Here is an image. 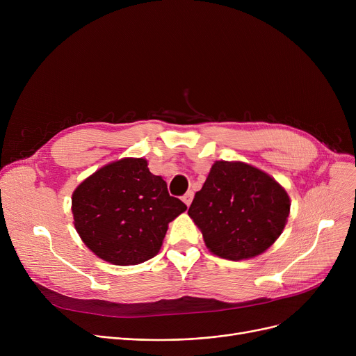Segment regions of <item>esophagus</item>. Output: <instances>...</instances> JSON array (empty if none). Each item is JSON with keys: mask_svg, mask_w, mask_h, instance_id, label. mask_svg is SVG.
I'll return each instance as SVG.
<instances>
[{"mask_svg": "<svg viewBox=\"0 0 356 356\" xmlns=\"http://www.w3.org/2000/svg\"><path fill=\"white\" fill-rule=\"evenodd\" d=\"M181 200L188 204V207H191V203H192V200H193V192L192 191H189L188 193H184V196L181 197Z\"/></svg>", "mask_w": 356, "mask_h": 356, "instance_id": "1", "label": "esophagus"}]
</instances>
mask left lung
<instances>
[{"label": "left lung", "mask_w": 356, "mask_h": 356, "mask_svg": "<svg viewBox=\"0 0 356 356\" xmlns=\"http://www.w3.org/2000/svg\"><path fill=\"white\" fill-rule=\"evenodd\" d=\"M188 213L212 254L239 261L263 254L282 235L290 197L259 168L222 160L213 163Z\"/></svg>", "instance_id": "left-lung-1"}]
</instances>
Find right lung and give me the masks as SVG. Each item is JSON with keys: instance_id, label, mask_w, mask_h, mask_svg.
I'll return each instance as SVG.
<instances>
[{"instance_id": "1", "label": "right lung", "mask_w": 356, "mask_h": 356, "mask_svg": "<svg viewBox=\"0 0 356 356\" xmlns=\"http://www.w3.org/2000/svg\"><path fill=\"white\" fill-rule=\"evenodd\" d=\"M186 204L144 159H121L85 179L72 195L73 223L85 245L115 266H136L161 248Z\"/></svg>"}]
</instances>
